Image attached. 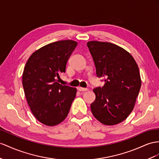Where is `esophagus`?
<instances>
[{
  "label": "esophagus",
  "mask_w": 159,
  "mask_h": 159,
  "mask_svg": "<svg viewBox=\"0 0 159 159\" xmlns=\"http://www.w3.org/2000/svg\"><path fill=\"white\" fill-rule=\"evenodd\" d=\"M78 90L80 91H87L89 90V89H87V88H83V87H78Z\"/></svg>",
  "instance_id": "esophagus-1"
}]
</instances>
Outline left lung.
Returning a JSON list of instances; mask_svg holds the SVG:
<instances>
[{
	"instance_id": "8db88e82",
	"label": "left lung",
	"mask_w": 159,
	"mask_h": 159,
	"mask_svg": "<svg viewBox=\"0 0 159 159\" xmlns=\"http://www.w3.org/2000/svg\"><path fill=\"white\" fill-rule=\"evenodd\" d=\"M87 45L97 75L104 77L105 82L102 88L93 89V115L104 125L120 124L132 111L141 87L138 64L128 51L116 44L90 41Z\"/></svg>"
}]
</instances>
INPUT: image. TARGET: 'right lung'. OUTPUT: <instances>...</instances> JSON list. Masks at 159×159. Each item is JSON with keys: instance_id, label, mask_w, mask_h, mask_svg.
I'll return each mask as SVG.
<instances>
[{"instance_id": "obj_1", "label": "right lung", "mask_w": 159, "mask_h": 159, "mask_svg": "<svg viewBox=\"0 0 159 159\" xmlns=\"http://www.w3.org/2000/svg\"><path fill=\"white\" fill-rule=\"evenodd\" d=\"M77 42L61 40L35 51L27 60L22 83L27 103L41 123L54 126L67 117L76 89L57 82L59 74L65 72L67 61Z\"/></svg>"}]
</instances>
